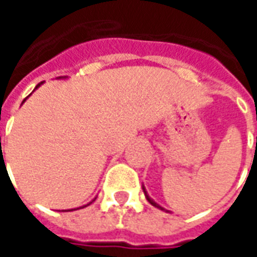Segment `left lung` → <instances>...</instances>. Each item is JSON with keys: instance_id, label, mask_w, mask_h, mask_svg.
I'll list each match as a JSON object with an SVG mask.
<instances>
[{"instance_id": "1", "label": "left lung", "mask_w": 257, "mask_h": 257, "mask_svg": "<svg viewBox=\"0 0 257 257\" xmlns=\"http://www.w3.org/2000/svg\"><path fill=\"white\" fill-rule=\"evenodd\" d=\"M143 191H145V195H146V198H147V201H149V202H150V204L153 205V206H156V208H158V209H161V210H165V212H169V210L164 209V208H162L161 205H158V204H157V202H156V201H154V199H151L150 197H149V194H147V191H146L145 186H143Z\"/></svg>"}]
</instances>
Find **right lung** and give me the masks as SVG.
I'll list each match as a JSON object with an SVG mask.
<instances>
[{
	"label": "right lung",
	"instance_id": "right-lung-1",
	"mask_svg": "<svg viewBox=\"0 0 257 257\" xmlns=\"http://www.w3.org/2000/svg\"><path fill=\"white\" fill-rule=\"evenodd\" d=\"M59 78H67V77H59ZM42 84H44V81H42V82H40V84L37 85V86H36V89H37V88H38V86H41ZM36 89H34V90H36ZM30 95H31V93H30ZM30 95H29V96H30ZM29 96H27V97H29ZM27 97H26V99H27ZM26 99H25V100H23V101H22V103H25ZM89 204H92V202H89ZM89 204L84 205V206H88V205H89ZM84 206H79V208H77V209H81V208H84ZM70 210H75V209H70Z\"/></svg>",
	"mask_w": 257,
	"mask_h": 257
}]
</instances>
